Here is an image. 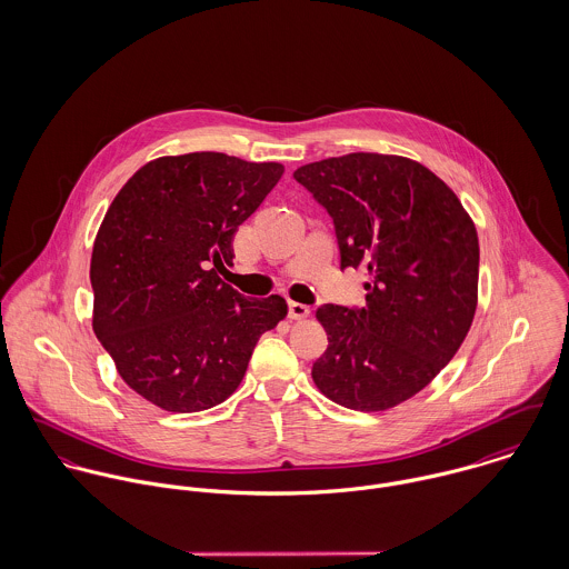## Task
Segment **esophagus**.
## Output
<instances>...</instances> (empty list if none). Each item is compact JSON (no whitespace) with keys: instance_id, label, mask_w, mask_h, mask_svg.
<instances>
[{"instance_id":"34e87169","label":"esophagus","mask_w":569,"mask_h":569,"mask_svg":"<svg viewBox=\"0 0 569 569\" xmlns=\"http://www.w3.org/2000/svg\"><path fill=\"white\" fill-rule=\"evenodd\" d=\"M311 309L307 305H300V302H289V318L291 320H305L309 318Z\"/></svg>"}]
</instances>
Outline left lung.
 I'll list each match as a JSON object with an SVG mask.
<instances>
[{
    "instance_id": "8db88e82",
    "label": "left lung",
    "mask_w": 569,
    "mask_h": 569,
    "mask_svg": "<svg viewBox=\"0 0 569 569\" xmlns=\"http://www.w3.org/2000/svg\"><path fill=\"white\" fill-rule=\"evenodd\" d=\"M293 179L330 214L341 269L368 271L366 307L318 309L328 348L313 381L348 409L399 406L431 383L471 328L476 226L442 179L399 156L328 158Z\"/></svg>"
}]
</instances>
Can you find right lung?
<instances>
[{"label": "right lung", "mask_w": 569, "mask_h": 569, "mask_svg": "<svg viewBox=\"0 0 569 569\" xmlns=\"http://www.w3.org/2000/svg\"><path fill=\"white\" fill-rule=\"evenodd\" d=\"M282 172L212 151L158 158L109 206L91 251V326L124 383L153 406L223 403L260 335L287 316L280 296L244 298L219 278L239 226Z\"/></svg>", "instance_id": "add662e5"}]
</instances>
